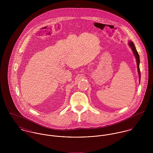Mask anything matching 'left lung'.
Listing matches in <instances>:
<instances>
[{
  "mask_svg": "<svg viewBox=\"0 0 153 153\" xmlns=\"http://www.w3.org/2000/svg\"><path fill=\"white\" fill-rule=\"evenodd\" d=\"M128 44L130 45V46L131 47V49L135 56V58H136V61H137V68H138V74H139V78H140H140H141V74H140V56H139V55H138V53L137 52V51L135 49V46L134 45V43L132 42V41H130L128 42Z\"/></svg>",
  "mask_w": 153,
  "mask_h": 153,
  "instance_id": "8db88e82",
  "label": "left lung"
}]
</instances>
